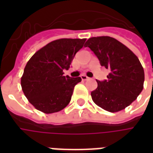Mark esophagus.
I'll return each instance as SVG.
<instances>
[{
    "instance_id": "1",
    "label": "esophagus",
    "mask_w": 153,
    "mask_h": 153,
    "mask_svg": "<svg viewBox=\"0 0 153 153\" xmlns=\"http://www.w3.org/2000/svg\"><path fill=\"white\" fill-rule=\"evenodd\" d=\"M81 79H82V80H83V81H85V80L90 79L88 77L86 76V75H84V74H83V75H81Z\"/></svg>"
}]
</instances>
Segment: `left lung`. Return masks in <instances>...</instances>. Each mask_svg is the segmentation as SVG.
Listing matches in <instances>:
<instances>
[{"mask_svg": "<svg viewBox=\"0 0 153 153\" xmlns=\"http://www.w3.org/2000/svg\"><path fill=\"white\" fill-rule=\"evenodd\" d=\"M102 66L109 69L107 80L98 81L91 93L94 103L110 112H118L137 99L143 88L144 70L131 50L108 36L93 37L87 41Z\"/></svg>", "mask_w": 153, "mask_h": 153, "instance_id": "left-lung-1", "label": "left lung"}]
</instances>
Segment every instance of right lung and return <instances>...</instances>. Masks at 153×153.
<instances>
[{"mask_svg": "<svg viewBox=\"0 0 153 153\" xmlns=\"http://www.w3.org/2000/svg\"><path fill=\"white\" fill-rule=\"evenodd\" d=\"M86 38L52 41L29 59L21 77L22 90L28 102L45 114L58 112L70 103L81 78L64 76Z\"/></svg>", "mask_w": 153, "mask_h": 153, "instance_id": "1", "label": "right lung"}]
</instances>
